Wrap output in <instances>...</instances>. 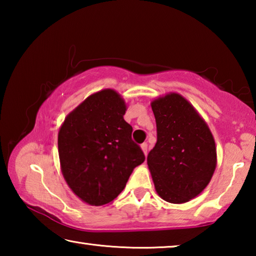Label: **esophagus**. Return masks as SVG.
<instances>
[{"instance_id": "34e87169", "label": "esophagus", "mask_w": 256, "mask_h": 256, "mask_svg": "<svg viewBox=\"0 0 256 256\" xmlns=\"http://www.w3.org/2000/svg\"><path fill=\"white\" fill-rule=\"evenodd\" d=\"M141 149L144 150V154L146 156V154H148V144H146V142H144V144H141Z\"/></svg>"}]
</instances>
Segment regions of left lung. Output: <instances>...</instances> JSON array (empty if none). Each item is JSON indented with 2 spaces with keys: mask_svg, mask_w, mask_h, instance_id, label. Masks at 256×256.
<instances>
[{
  "mask_svg": "<svg viewBox=\"0 0 256 256\" xmlns=\"http://www.w3.org/2000/svg\"><path fill=\"white\" fill-rule=\"evenodd\" d=\"M157 144L146 158L159 196L184 203L209 184L216 164L214 136L194 107L178 94L151 102Z\"/></svg>",
  "mask_w": 256,
  "mask_h": 256,
  "instance_id": "1",
  "label": "left lung"
}]
</instances>
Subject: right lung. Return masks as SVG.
<instances>
[{
    "instance_id": "add662e5",
    "label": "right lung",
    "mask_w": 256,
    "mask_h": 256,
    "mask_svg": "<svg viewBox=\"0 0 256 256\" xmlns=\"http://www.w3.org/2000/svg\"><path fill=\"white\" fill-rule=\"evenodd\" d=\"M126 106L112 89L94 94L68 115L58 132L64 178L82 201L112 202L124 190L134 168L144 162L133 128L125 122Z\"/></svg>"
}]
</instances>
